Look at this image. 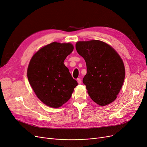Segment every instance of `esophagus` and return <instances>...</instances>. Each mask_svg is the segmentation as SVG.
I'll list each match as a JSON object with an SVG mask.
<instances>
[{
	"instance_id": "esophagus-1",
	"label": "esophagus",
	"mask_w": 147,
	"mask_h": 147,
	"mask_svg": "<svg viewBox=\"0 0 147 147\" xmlns=\"http://www.w3.org/2000/svg\"><path fill=\"white\" fill-rule=\"evenodd\" d=\"M77 81H78V82L79 84H80L82 83V81H81V79L80 78H78V79H77Z\"/></svg>"
}]
</instances>
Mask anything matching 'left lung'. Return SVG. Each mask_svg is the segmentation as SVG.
<instances>
[{
  "label": "left lung",
  "instance_id": "obj_1",
  "mask_svg": "<svg viewBox=\"0 0 147 147\" xmlns=\"http://www.w3.org/2000/svg\"><path fill=\"white\" fill-rule=\"evenodd\" d=\"M76 49L86 62L87 73L83 82L90 98L100 106L114 101L125 78L119 54L111 46L98 40L79 41Z\"/></svg>",
  "mask_w": 147,
  "mask_h": 147
}]
</instances>
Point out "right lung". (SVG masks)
Listing matches in <instances>:
<instances>
[{
	"label": "right lung",
	"mask_w": 147,
	"mask_h": 147,
	"mask_svg": "<svg viewBox=\"0 0 147 147\" xmlns=\"http://www.w3.org/2000/svg\"><path fill=\"white\" fill-rule=\"evenodd\" d=\"M73 49L71 43L53 42L38 50L30 61L27 78L30 86L44 104L53 109L67 102L78 85L64 64Z\"/></svg>",
	"instance_id": "1"
}]
</instances>
